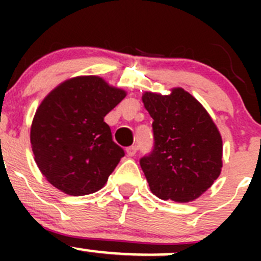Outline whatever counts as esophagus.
I'll list each match as a JSON object with an SVG mask.
<instances>
[{
    "label": "esophagus",
    "mask_w": 261,
    "mask_h": 261,
    "mask_svg": "<svg viewBox=\"0 0 261 261\" xmlns=\"http://www.w3.org/2000/svg\"><path fill=\"white\" fill-rule=\"evenodd\" d=\"M136 150H138V147H136V146H128L127 149H126V152H127L128 156L133 158V156H135Z\"/></svg>",
    "instance_id": "esophagus-1"
}]
</instances>
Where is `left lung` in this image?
I'll return each instance as SVG.
<instances>
[{"label":"left lung","instance_id":"1","mask_svg":"<svg viewBox=\"0 0 261 261\" xmlns=\"http://www.w3.org/2000/svg\"><path fill=\"white\" fill-rule=\"evenodd\" d=\"M151 116L154 150L140 160L150 191L187 203L199 198L222 169V138L207 110L180 87L169 94L143 92Z\"/></svg>","mask_w":261,"mask_h":261}]
</instances>
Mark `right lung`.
<instances>
[{"label": "right lung", "instance_id": "right-lung-1", "mask_svg": "<svg viewBox=\"0 0 261 261\" xmlns=\"http://www.w3.org/2000/svg\"><path fill=\"white\" fill-rule=\"evenodd\" d=\"M127 92L98 75H78L58 84L34 115L30 143L41 174L69 196L103 188L125 155L112 141L105 116Z\"/></svg>", "mask_w": 261, "mask_h": 261}]
</instances>
